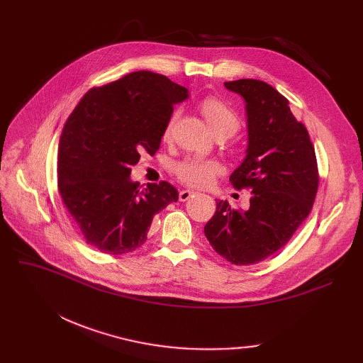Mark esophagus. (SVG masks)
Wrapping results in <instances>:
<instances>
[{
    "label": "esophagus",
    "instance_id": "34e87169",
    "mask_svg": "<svg viewBox=\"0 0 363 363\" xmlns=\"http://www.w3.org/2000/svg\"><path fill=\"white\" fill-rule=\"evenodd\" d=\"M193 191H189V189H184V191L179 193V201H186L193 197Z\"/></svg>",
    "mask_w": 363,
    "mask_h": 363
}]
</instances>
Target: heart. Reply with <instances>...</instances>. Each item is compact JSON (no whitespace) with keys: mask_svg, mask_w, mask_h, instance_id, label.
<instances>
[{"mask_svg":"<svg viewBox=\"0 0 363 363\" xmlns=\"http://www.w3.org/2000/svg\"><path fill=\"white\" fill-rule=\"evenodd\" d=\"M200 110L203 113L208 128H211L212 132L215 133V137L230 138L234 135V133H237V130L241 126L238 114L223 100L218 97L204 99L200 104ZM175 122H177V114H174V116L170 118V121L164 128V132H163L164 140L170 138ZM219 172H220L219 163H216L215 160H204L197 157L185 159L175 166L177 177L184 184L191 185V186H204L207 184H211Z\"/></svg>","mask_w":363,"mask_h":363,"instance_id":"heart-1","label":"heart"}]
</instances>
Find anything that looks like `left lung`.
Segmentation results:
<instances>
[{
  "label": "left lung",
  "mask_w": 363,
  "mask_h": 363,
  "mask_svg": "<svg viewBox=\"0 0 363 363\" xmlns=\"http://www.w3.org/2000/svg\"><path fill=\"white\" fill-rule=\"evenodd\" d=\"M223 85L244 99L249 129L247 155L230 181L253 196L249 211L218 201L204 235L218 255L244 266L268 259L290 241L312 211L319 175L309 132L284 95L257 79Z\"/></svg>",
  "instance_id": "left-lung-1"
}]
</instances>
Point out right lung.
I'll return each instance as SVG.
<instances>
[{
    "mask_svg": "<svg viewBox=\"0 0 363 363\" xmlns=\"http://www.w3.org/2000/svg\"><path fill=\"white\" fill-rule=\"evenodd\" d=\"M188 89L148 70L91 88L63 128L57 160L62 200L85 241L101 253L141 247L159 212L178 200L162 181L141 189L130 167L141 152L155 156L174 106Z\"/></svg>",
    "mask_w": 363,
    "mask_h": 363,
    "instance_id": "obj_1",
    "label": "right lung"
}]
</instances>
